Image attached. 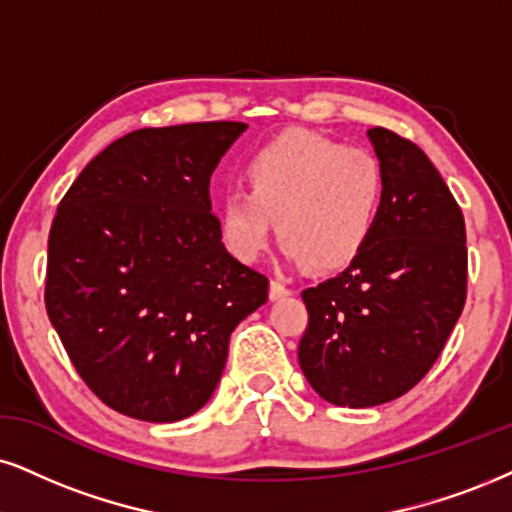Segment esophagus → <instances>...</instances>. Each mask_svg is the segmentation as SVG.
<instances>
[{"label":"esophagus","mask_w":512,"mask_h":512,"mask_svg":"<svg viewBox=\"0 0 512 512\" xmlns=\"http://www.w3.org/2000/svg\"><path fill=\"white\" fill-rule=\"evenodd\" d=\"M285 296H292V289L282 285L280 280H270V299L277 301V299H285Z\"/></svg>","instance_id":"esophagus-1"}]
</instances>
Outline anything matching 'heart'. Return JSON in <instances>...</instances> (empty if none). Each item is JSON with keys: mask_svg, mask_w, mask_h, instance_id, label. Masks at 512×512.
<instances>
[{"mask_svg": "<svg viewBox=\"0 0 512 512\" xmlns=\"http://www.w3.org/2000/svg\"><path fill=\"white\" fill-rule=\"evenodd\" d=\"M249 192L227 194L220 230L227 249L256 261L273 239L275 220L285 256L313 270H337L363 251L387 199L382 161L368 149L285 132L246 166Z\"/></svg>", "mask_w": 512, "mask_h": 512, "instance_id": "obj_1", "label": "heart"}]
</instances>
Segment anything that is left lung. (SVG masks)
<instances>
[{
    "instance_id": "obj_1",
    "label": "left lung",
    "mask_w": 512,
    "mask_h": 512,
    "mask_svg": "<svg viewBox=\"0 0 512 512\" xmlns=\"http://www.w3.org/2000/svg\"><path fill=\"white\" fill-rule=\"evenodd\" d=\"M368 140L387 199L363 251L332 280L306 289L299 365L334 406L399 399L432 368L468 287L463 213L425 151L384 128Z\"/></svg>"
}]
</instances>
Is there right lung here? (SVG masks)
Listing matches in <instances>:
<instances>
[{
    "label": "right lung",
    "mask_w": 512,
    "mask_h": 512,
    "mask_svg": "<svg viewBox=\"0 0 512 512\" xmlns=\"http://www.w3.org/2000/svg\"><path fill=\"white\" fill-rule=\"evenodd\" d=\"M246 123L144 128L78 175L49 232L47 304L61 344L106 406L178 422L216 391L230 334L268 277L220 242L208 185Z\"/></svg>",
    "instance_id": "right-lung-1"
}]
</instances>
